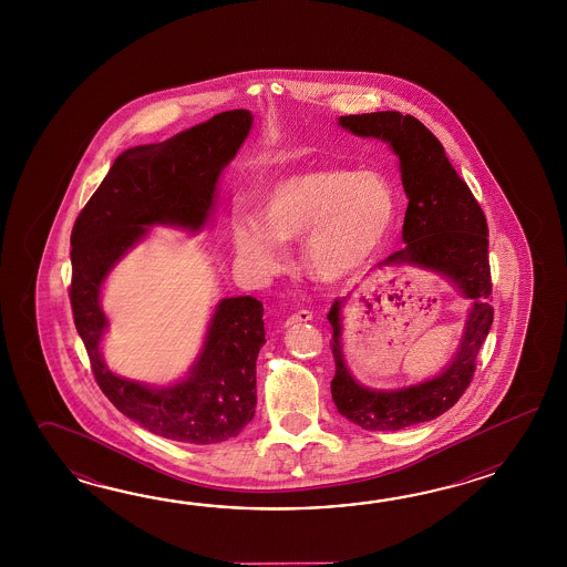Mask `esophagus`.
Returning <instances> with one entry per match:
<instances>
[{
  "instance_id": "esophagus-1",
  "label": "esophagus",
  "mask_w": 567,
  "mask_h": 567,
  "mask_svg": "<svg viewBox=\"0 0 567 567\" xmlns=\"http://www.w3.org/2000/svg\"><path fill=\"white\" fill-rule=\"evenodd\" d=\"M312 320V312L308 310H300V312L291 313L288 320H286V328L293 324H303V322H310Z\"/></svg>"
}]
</instances>
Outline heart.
<instances>
[{"instance_id":"obj_1","label":"heart","mask_w":567,"mask_h":567,"mask_svg":"<svg viewBox=\"0 0 567 567\" xmlns=\"http://www.w3.org/2000/svg\"><path fill=\"white\" fill-rule=\"evenodd\" d=\"M393 220L395 194L383 174L301 169L267 182L257 194V217L233 218L230 241L243 271L264 279L284 267V243L301 239L303 269L338 284L381 249Z\"/></svg>"}]
</instances>
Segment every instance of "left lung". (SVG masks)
Listing matches in <instances>:
<instances>
[{
	"mask_svg": "<svg viewBox=\"0 0 567 567\" xmlns=\"http://www.w3.org/2000/svg\"><path fill=\"white\" fill-rule=\"evenodd\" d=\"M338 125L357 137H371L391 147L410 200L403 220L405 247L389 255L377 269L415 267L447 279L460 296L471 300L458 349L442 373L410 385L374 389L350 373L342 350L344 310L350 298L332 303V354L337 373L330 383L340 415L369 432H395L432 422L446 413L466 391L474 361L488 337L494 310L488 267V227L471 188L450 164L444 145L422 121L399 111H379L338 117Z\"/></svg>",
	"mask_w": 567,
	"mask_h": 567,
	"instance_id": "obj_1",
	"label": "left lung"
}]
</instances>
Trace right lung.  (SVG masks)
<instances>
[{"label":"right lung","instance_id":"right-lung-1","mask_svg":"<svg viewBox=\"0 0 567 567\" xmlns=\"http://www.w3.org/2000/svg\"><path fill=\"white\" fill-rule=\"evenodd\" d=\"M251 127L254 113L233 109L162 144L125 150L74 223L71 306L96 383L123 415L174 442L217 444L237 437L254 420L255 362L266 344L264 303L251 296L218 301L190 369L156 385L109 369L103 357L109 318L101 298L111 271L152 227L196 235L210 225L220 174Z\"/></svg>","mask_w":567,"mask_h":567}]
</instances>
